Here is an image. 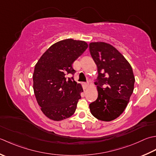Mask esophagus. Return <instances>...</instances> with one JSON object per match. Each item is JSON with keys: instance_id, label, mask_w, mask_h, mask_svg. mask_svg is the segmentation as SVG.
Masks as SVG:
<instances>
[{"instance_id": "esophagus-1", "label": "esophagus", "mask_w": 156, "mask_h": 156, "mask_svg": "<svg viewBox=\"0 0 156 156\" xmlns=\"http://www.w3.org/2000/svg\"><path fill=\"white\" fill-rule=\"evenodd\" d=\"M88 86H89V83H88L87 82L83 83V88H84V90H86Z\"/></svg>"}]
</instances>
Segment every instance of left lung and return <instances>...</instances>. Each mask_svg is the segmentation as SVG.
<instances>
[{
  "label": "left lung",
  "mask_w": 156,
  "mask_h": 156,
  "mask_svg": "<svg viewBox=\"0 0 156 156\" xmlns=\"http://www.w3.org/2000/svg\"><path fill=\"white\" fill-rule=\"evenodd\" d=\"M89 48L98 72V96L90 104V109L98 120L111 121L124 112L133 94L135 81L133 69L122 54L109 44L91 42Z\"/></svg>",
  "instance_id": "obj_1"
}]
</instances>
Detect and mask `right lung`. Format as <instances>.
<instances>
[{
  "label": "right lung",
  "mask_w": 156,
  "mask_h": 156,
  "mask_svg": "<svg viewBox=\"0 0 156 156\" xmlns=\"http://www.w3.org/2000/svg\"><path fill=\"white\" fill-rule=\"evenodd\" d=\"M87 47L84 41L61 40L50 46L35 66L34 94L41 110L50 119L59 121L75 112L83 89L74 81L76 71L72 65Z\"/></svg>",
  "instance_id": "1"
}]
</instances>
